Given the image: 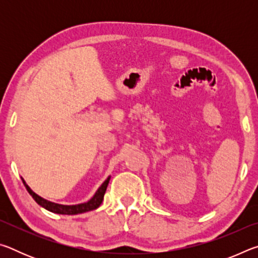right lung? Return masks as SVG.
I'll return each mask as SVG.
<instances>
[{
	"mask_svg": "<svg viewBox=\"0 0 258 258\" xmlns=\"http://www.w3.org/2000/svg\"><path fill=\"white\" fill-rule=\"evenodd\" d=\"M110 177L111 176L107 177V180L99 186V189L95 191L93 197L91 198L89 202L77 204V205H61V204L52 203L50 200H46L44 198H42L41 196H38L37 194H35V192L30 189L27 183L25 182L23 177H21V180H23L24 185L26 186V189H27L29 195L32 196L35 202H36L43 208H45L46 211L55 213V214H62V215H77V214L86 213V212L93 211V209H97L100 205L102 204L103 196L106 194V190L109 184V181H110Z\"/></svg>",
	"mask_w": 258,
	"mask_h": 258,
	"instance_id": "right-lung-1",
	"label": "right lung"
}]
</instances>
